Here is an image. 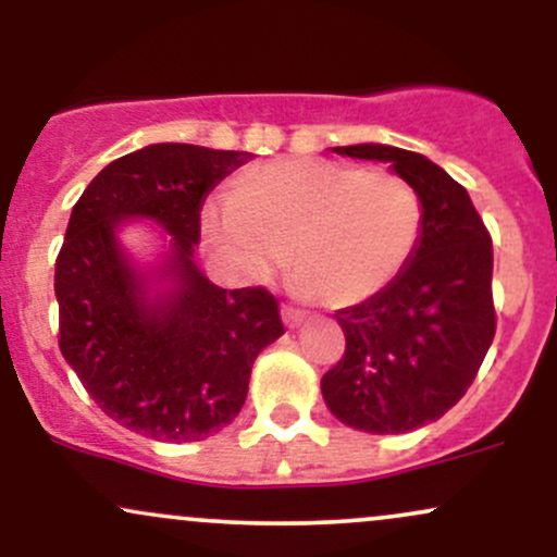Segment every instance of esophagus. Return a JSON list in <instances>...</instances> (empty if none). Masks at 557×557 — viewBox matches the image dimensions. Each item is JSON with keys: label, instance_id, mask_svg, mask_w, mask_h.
I'll use <instances>...</instances> for the list:
<instances>
[{"label": "esophagus", "instance_id": "obj_1", "mask_svg": "<svg viewBox=\"0 0 557 557\" xmlns=\"http://www.w3.org/2000/svg\"><path fill=\"white\" fill-rule=\"evenodd\" d=\"M304 319H306V311L293 309V306H283V322H285L290 330L300 327V324H304Z\"/></svg>", "mask_w": 557, "mask_h": 557}]
</instances>
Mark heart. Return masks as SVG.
Returning a JSON list of instances; mask_svg holds the SVG:
<instances>
[{
  "label": "heart",
  "mask_w": 557,
  "mask_h": 557,
  "mask_svg": "<svg viewBox=\"0 0 557 557\" xmlns=\"http://www.w3.org/2000/svg\"><path fill=\"white\" fill-rule=\"evenodd\" d=\"M230 270L267 277L285 261L304 296L354 306L376 296L411 259L419 194L393 172L327 159H280L248 172L203 209Z\"/></svg>",
  "instance_id": "b5f03b06"
}]
</instances>
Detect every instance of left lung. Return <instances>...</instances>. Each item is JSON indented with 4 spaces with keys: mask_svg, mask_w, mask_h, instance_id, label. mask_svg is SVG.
I'll return each mask as SVG.
<instances>
[{
    "mask_svg": "<svg viewBox=\"0 0 557 557\" xmlns=\"http://www.w3.org/2000/svg\"><path fill=\"white\" fill-rule=\"evenodd\" d=\"M332 151L389 164L419 194L421 233L393 283L335 314L345 356L322 376V398L359 432H413L463 398L495 337L490 233L463 185L424 154L387 144Z\"/></svg>",
    "mask_w": 557,
    "mask_h": 557,
    "instance_id": "obj_1",
    "label": "left lung"
}]
</instances>
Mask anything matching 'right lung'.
<instances>
[{
    "label": "right lung",
    "instance_id": "1",
    "mask_svg": "<svg viewBox=\"0 0 557 557\" xmlns=\"http://www.w3.org/2000/svg\"><path fill=\"white\" fill-rule=\"evenodd\" d=\"M248 151L151 144L114 159L70 214L54 267L60 350L101 411L162 443H198L240 413L257 356L285 327L264 287L198 270L201 207ZM154 224L144 260L122 238Z\"/></svg>",
    "mask_w": 557,
    "mask_h": 557
}]
</instances>
